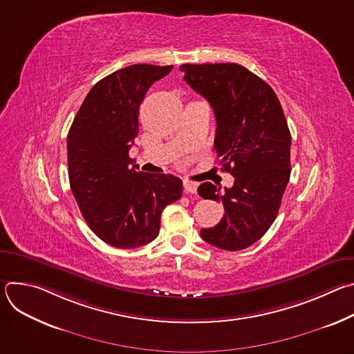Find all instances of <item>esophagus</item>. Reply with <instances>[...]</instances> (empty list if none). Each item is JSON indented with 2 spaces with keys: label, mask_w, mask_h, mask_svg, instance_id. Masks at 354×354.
Returning <instances> with one entry per match:
<instances>
[{
  "label": "esophagus",
  "mask_w": 354,
  "mask_h": 354,
  "mask_svg": "<svg viewBox=\"0 0 354 354\" xmlns=\"http://www.w3.org/2000/svg\"><path fill=\"white\" fill-rule=\"evenodd\" d=\"M183 187H185L186 193H196L197 192V183L192 182V180H187V179L183 180Z\"/></svg>",
  "instance_id": "obj_1"
}]
</instances>
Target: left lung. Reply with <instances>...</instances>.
Instances as JSON below:
<instances>
[{"label": "left lung", "instance_id": "left-lung-1", "mask_svg": "<svg viewBox=\"0 0 354 354\" xmlns=\"http://www.w3.org/2000/svg\"><path fill=\"white\" fill-rule=\"evenodd\" d=\"M183 80L212 105L214 148L221 169L234 176L224 189L201 183L197 193L221 201L224 217L200 235L213 246L241 250L261 239L279 213L290 179L291 134L274 91L235 63L183 64Z\"/></svg>", "mask_w": 354, "mask_h": 354}]
</instances>
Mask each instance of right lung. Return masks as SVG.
<instances>
[{"label": "right lung", "instance_id": "1", "mask_svg": "<svg viewBox=\"0 0 354 354\" xmlns=\"http://www.w3.org/2000/svg\"><path fill=\"white\" fill-rule=\"evenodd\" d=\"M174 66L134 64L96 82L67 136L71 192L88 227L104 242L130 249L158 236L162 210L182 196L174 175L130 167L138 108L156 81Z\"/></svg>", "mask_w": 354, "mask_h": 354}]
</instances>
